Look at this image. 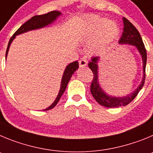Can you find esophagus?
Returning a JSON list of instances; mask_svg holds the SVG:
<instances>
[{
	"instance_id": "esophagus-1",
	"label": "esophagus",
	"mask_w": 153,
	"mask_h": 153,
	"mask_svg": "<svg viewBox=\"0 0 153 153\" xmlns=\"http://www.w3.org/2000/svg\"><path fill=\"white\" fill-rule=\"evenodd\" d=\"M78 63H79L80 67H84L85 65H87V64H88V60L85 58L83 57L82 59H80V60L78 61Z\"/></svg>"
}]
</instances>
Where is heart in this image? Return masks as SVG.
Instances as JSON below:
<instances>
[{
    "mask_svg": "<svg viewBox=\"0 0 153 153\" xmlns=\"http://www.w3.org/2000/svg\"><path fill=\"white\" fill-rule=\"evenodd\" d=\"M118 34V27L112 20L94 18L90 23L85 33V38L91 39L96 36L92 47L103 48L112 42Z\"/></svg>",
    "mask_w": 153,
    "mask_h": 153,
    "instance_id": "obj_1",
    "label": "heart"
}]
</instances>
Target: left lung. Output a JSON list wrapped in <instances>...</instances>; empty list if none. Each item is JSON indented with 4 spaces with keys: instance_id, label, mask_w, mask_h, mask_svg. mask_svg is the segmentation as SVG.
I'll return each mask as SVG.
<instances>
[{
    "instance_id": "obj_1",
    "label": "left lung",
    "mask_w": 153,
    "mask_h": 153,
    "mask_svg": "<svg viewBox=\"0 0 153 153\" xmlns=\"http://www.w3.org/2000/svg\"><path fill=\"white\" fill-rule=\"evenodd\" d=\"M123 32L122 33L119 42L121 44H131L136 46L140 53L143 59V79L142 81L141 84L138 87L137 90L130 95L126 96L123 97H113L111 96L107 95L99 86L97 82V62L99 61V57H93L91 61L88 63V67L93 72L94 78L92 79L91 85V92L93 95L94 98L100 105L106 107H118L122 106H126L130 104L132 100L137 97L140 91L143 87L145 83L146 78V49L144 43L143 42L142 37L137 29L130 23L126 18L123 17Z\"/></svg>"
}]
</instances>
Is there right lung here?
<instances>
[{
	"label": "right lung",
	"mask_w": 153,
	"mask_h": 153,
	"mask_svg": "<svg viewBox=\"0 0 153 153\" xmlns=\"http://www.w3.org/2000/svg\"><path fill=\"white\" fill-rule=\"evenodd\" d=\"M61 14V13L59 11H56V10H53V11H50L47 13H45V14L42 15H36V16H34L33 17L30 19L29 20H27L25 23H23V25L16 30V32L13 33V35L12 36L11 38L10 39L9 42H8V46L7 48L6 51V58L7 56L8 50H9L10 46L11 44L12 41L14 39L15 36L16 35H19L20 33H25L29 31V30H36V29H39L41 27H46L48 24L51 23L53 21H54L56 19L57 16H59ZM78 62L77 61L73 62L70 63L68 66L66 67L65 70L64 71V75H63L62 78V82H61V88H60L59 93V95L56 97V100H55L53 104L51 106H49L48 108L45 109L44 111H49V110L53 109L56 107V104H58L59 100L61 98L62 95L63 94V93L65 92V89H66L67 85H68V82H69L70 78H71V75H73L74 72L78 69Z\"/></svg>",
	"instance_id": "obj_1"
}]
</instances>
